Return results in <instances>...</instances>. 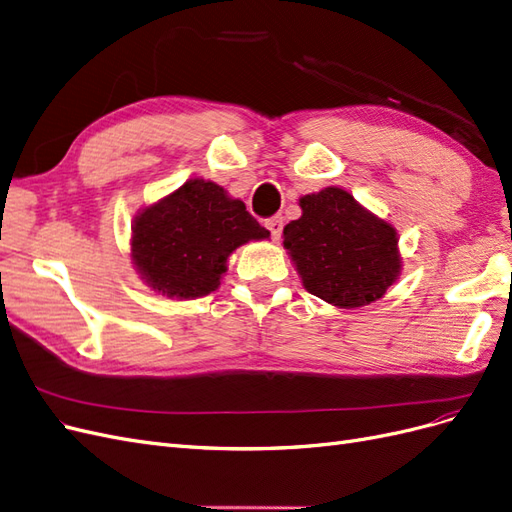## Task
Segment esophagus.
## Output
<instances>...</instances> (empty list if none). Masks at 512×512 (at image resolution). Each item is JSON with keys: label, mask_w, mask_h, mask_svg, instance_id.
<instances>
[{"label": "esophagus", "mask_w": 512, "mask_h": 512, "mask_svg": "<svg viewBox=\"0 0 512 512\" xmlns=\"http://www.w3.org/2000/svg\"><path fill=\"white\" fill-rule=\"evenodd\" d=\"M267 228L271 230V237L275 241H280V235H282V228H284V220L280 218V215H275V218L267 220Z\"/></svg>", "instance_id": "1"}]
</instances>
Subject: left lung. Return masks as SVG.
Instances as JSON below:
<instances>
[{
  "label": "left lung",
  "mask_w": 512,
  "mask_h": 512,
  "mask_svg": "<svg viewBox=\"0 0 512 512\" xmlns=\"http://www.w3.org/2000/svg\"><path fill=\"white\" fill-rule=\"evenodd\" d=\"M299 207L301 218L284 226V250L303 288L342 309L382 299L401 275L395 226L337 185L301 196Z\"/></svg>",
  "instance_id": "left-lung-1"
}]
</instances>
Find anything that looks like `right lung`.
Segmentation results:
<instances>
[{"label": "right lung", "instance_id": "right-lung-1", "mask_svg": "<svg viewBox=\"0 0 512 512\" xmlns=\"http://www.w3.org/2000/svg\"><path fill=\"white\" fill-rule=\"evenodd\" d=\"M269 239L222 185L188 179L132 222L130 256L141 280L168 299H198L220 288L237 247Z\"/></svg>", "mask_w": 512, "mask_h": 512}]
</instances>
